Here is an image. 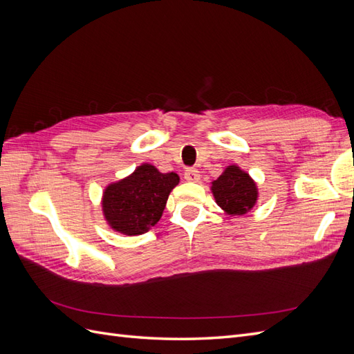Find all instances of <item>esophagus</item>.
I'll return each instance as SVG.
<instances>
[{
	"label": "esophagus",
	"instance_id": "esophagus-1",
	"mask_svg": "<svg viewBox=\"0 0 354 354\" xmlns=\"http://www.w3.org/2000/svg\"><path fill=\"white\" fill-rule=\"evenodd\" d=\"M185 178L187 181H192V183H196V181H199V178H201L199 171L195 169V168H187L185 171Z\"/></svg>",
	"mask_w": 354,
	"mask_h": 354
}]
</instances>
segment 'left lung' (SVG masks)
Listing matches in <instances>:
<instances>
[{
	"label": "left lung",
	"mask_w": 354,
	"mask_h": 354,
	"mask_svg": "<svg viewBox=\"0 0 354 354\" xmlns=\"http://www.w3.org/2000/svg\"><path fill=\"white\" fill-rule=\"evenodd\" d=\"M212 195L217 205L229 216H243L259 198L254 180L236 165H229L224 173L212 181Z\"/></svg>",
	"instance_id": "8db88e82"
}]
</instances>
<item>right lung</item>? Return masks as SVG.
Returning a JSON list of instances; mask_svg holds the SVG:
<instances>
[{
    "label": "right lung",
    "mask_w": 354,
    "mask_h": 354,
    "mask_svg": "<svg viewBox=\"0 0 354 354\" xmlns=\"http://www.w3.org/2000/svg\"><path fill=\"white\" fill-rule=\"evenodd\" d=\"M176 173L162 174L151 165L137 167L131 176L103 192V214L109 226L127 236L146 233L159 221L169 192L178 185Z\"/></svg>",
    "instance_id": "1"
}]
</instances>
